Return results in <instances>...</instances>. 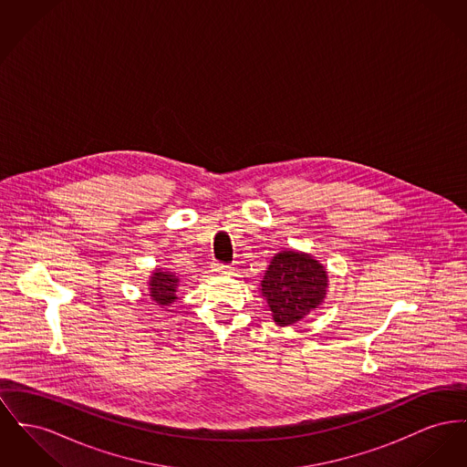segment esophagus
<instances>
[{
    "instance_id": "34e87169",
    "label": "esophagus",
    "mask_w": 467,
    "mask_h": 467,
    "mask_svg": "<svg viewBox=\"0 0 467 467\" xmlns=\"http://www.w3.org/2000/svg\"><path fill=\"white\" fill-rule=\"evenodd\" d=\"M212 270L217 272V274H227V272H229V266L223 265V263H219V261H213V263H212Z\"/></svg>"
}]
</instances>
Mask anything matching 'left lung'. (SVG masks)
I'll list each match as a JSON object with an SVG mask.
<instances>
[{
	"label": "left lung",
	"mask_w": 467,
	"mask_h": 467,
	"mask_svg": "<svg viewBox=\"0 0 467 467\" xmlns=\"http://www.w3.org/2000/svg\"><path fill=\"white\" fill-rule=\"evenodd\" d=\"M327 272L308 254L284 250L276 254L261 282V293L278 327L298 323L317 308L327 295Z\"/></svg>",
	"instance_id": "8db88e82"
}]
</instances>
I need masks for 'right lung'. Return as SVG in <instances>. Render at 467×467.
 I'll return each mask as SVG.
<instances>
[{"label":"right lung","instance_id":"1","mask_svg":"<svg viewBox=\"0 0 467 467\" xmlns=\"http://www.w3.org/2000/svg\"><path fill=\"white\" fill-rule=\"evenodd\" d=\"M178 278L165 272H155L150 282V296L159 305H169L176 300Z\"/></svg>","mask_w":467,"mask_h":467}]
</instances>
